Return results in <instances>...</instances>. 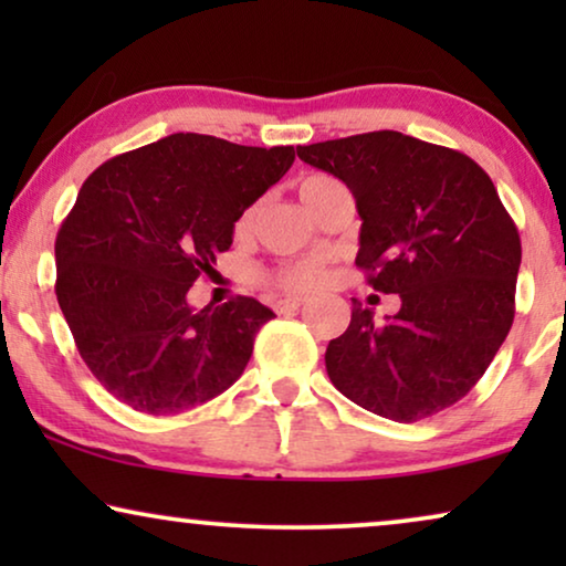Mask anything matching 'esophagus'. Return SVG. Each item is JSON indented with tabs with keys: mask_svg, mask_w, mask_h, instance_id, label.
<instances>
[{
	"mask_svg": "<svg viewBox=\"0 0 566 566\" xmlns=\"http://www.w3.org/2000/svg\"><path fill=\"white\" fill-rule=\"evenodd\" d=\"M304 306V298H281L275 301L273 308L277 314H289V312H296V308Z\"/></svg>",
	"mask_w": 566,
	"mask_h": 566,
	"instance_id": "1",
	"label": "esophagus"
}]
</instances>
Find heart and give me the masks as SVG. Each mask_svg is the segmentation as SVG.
Listing matches in <instances>:
<instances>
[{"mask_svg": "<svg viewBox=\"0 0 566 566\" xmlns=\"http://www.w3.org/2000/svg\"><path fill=\"white\" fill-rule=\"evenodd\" d=\"M343 190L345 188L335 180V177L322 175V172L306 175L298 180V198L304 200V206L314 216L319 213V208L327 203L335 192H343ZM252 219H254V208H247L237 221V234H244V231L252 227ZM262 281H265L270 289L283 291V293H306V291H314L316 285L324 281V268L314 260L285 262V265L268 270V273L262 275Z\"/></svg>", "mask_w": 566, "mask_h": 566, "instance_id": "obj_1", "label": "heart"}]
</instances>
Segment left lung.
<instances>
[{"label": "left lung", "mask_w": 566, "mask_h": 566, "mask_svg": "<svg viewBox=\"0 0 566 566\" xmlns=\"http://www.w3.org/2000/svg\"><path fill=\"white\" fill-rule=\"evenodd\" d=\"M350 188L363 219L355 265L401 308L376 322L353 298L324 353L337 391L394 422L443 412L474 389L515 319L521 234L474 159L399 130L298 146Z\"/></svg>", "instance_id": "8db88e82"}]
</instances>
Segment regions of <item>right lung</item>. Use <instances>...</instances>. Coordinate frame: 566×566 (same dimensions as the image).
<instances>
[{
  "label": "right lung",
  "mask_w": 566,
  "mask_h": 566,
  "mask_svg": "<svg viewBox=\"0 0 566 566\" xmlns=\"http://www.w3.org/2000/svg\"><path fill=\"white\" fill-rule=\"evenodd\" d=\"M293 146L172 134L84 180L56 234V298L92 376L136 412L177 415L242 376L273 312L252 296L196 312L188 291L234 223L289 172Z\"/></svg>",
  "instance_id": "1"
}]
</instances>
